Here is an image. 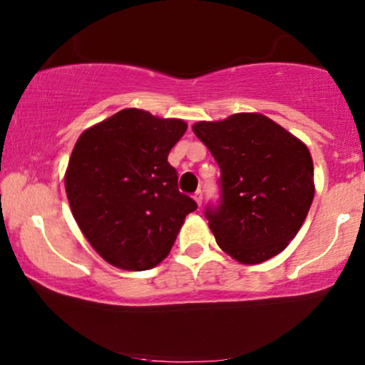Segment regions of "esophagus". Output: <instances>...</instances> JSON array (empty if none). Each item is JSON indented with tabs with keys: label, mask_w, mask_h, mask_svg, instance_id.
<instances>
[{
	"label": "esophagus",
	"mask_w": 365,
	"mask_h": 365,
	"mask_svg": "<svg viewBox=\"0 0 365 365\" xmlns=\"http://www.w3.org/2000/svg\"><path fill=\"white\" fill-rule=\"evenodd\" d=\"M194 199H195V202L200 206V204H202V190H197L194 194Z\"/></svg>",
	"instance_id": "1"
}]
</instances>
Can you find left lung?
Masks as SVG:
<instances>
[{
    "instance_id": "obj_1",
    "label": "left lung",
    "mask_w": 365,
    "mask_h": 365,
    "mask_svg": "<svg viewBox=\"0 0 365 365\" xmlns=\"http://www.w3.org/2000/svg\"><path fill=\"white\" fill-rule=\"evenodd\" d=\"M192 130L221 171L220 199L204 211L217 245L244 264L274 257L295 238L312 204L309 149L257 113L199 121Z\"/></svg>"
}]
</instances>
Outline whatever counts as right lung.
<instances>
[{
    "instance_id": "obj_1",
    "label": "right lung",
    "mask_w": 365,
    "mask_h": 365,
    "mask_svg": "<svg viewBox=\"0 0 365 365\" xmlns=\"http://www.w3.org/2000/svg\"><path fill=\"white\" fill-rule=\"evenodd\" d=\"M182 120L121 110L78 137L65 188L73 217L91 245L113 266L145 271L170 254L197 202L178 190L168 163L182 139Z\"/></svg>"
}]
</instances>
